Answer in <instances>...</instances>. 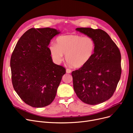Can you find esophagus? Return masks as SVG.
Here are the masks:
<instances>
[{"label": "esophagus", "instance_id": "1", "mask_svg": "<svg viewBox=\"0 0 133 133\" xmlns=\"http://www.w3.org/2000/svg\"><path fill=\"white\" fill-rule=\"evenodd\" d=\"M66 72L67 74L71 73V70H70V69H66Z\"/></svg>", "mask_w": 133, "mask_h": 133}]
</instances>
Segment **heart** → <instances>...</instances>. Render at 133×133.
<instances>
[{
    "label": "heart",
    "mask_w": 133,
    "mask_h": 133,
    "mask_svg": "<svg viewBox=\"0 0 133 133\" xmlns=\"http://www.w3.org/2000/svg\"><path fill=\"white\" fill-rule=\"evenodd\" d=\"M96 43L89 36L66 35L58 37L56 44L52 43L49 49L56 63L60 64L65 55V61L70 66L80 68L88 64L94 55Z\"/></svg>",
    "instance_id": "b5f03b06"
}]
</instances>
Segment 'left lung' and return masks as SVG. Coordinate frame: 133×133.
Masks as SVG:
<instances>
[{"mask_svg": "<svg viewBox=\"0 0 133 133\" xmlns=\"http://www.w3.org/2000/svg\"><path fill=\"white\" fill-rule=\"evenodd\" d=\"M96 43L88 64L72 72L74 89L83 102L95 105L105 102L115 92L121 77V54L109 35L102 29L77 28Z\"/></svg>", "mask_w": 133, "mask_h": 133, "instance_id": "8db88e82", "label": "left lung"}]
</instances>
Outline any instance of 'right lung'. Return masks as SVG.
Masks as SVG:
<instances>
[{
  "label": "right lung",
  "instance_id": "1",
  "mask_svg": "<svg viewBox=\"0 0 133 133\" xmlns=\"http://www.w3.org/2000/svg\"><path fill=\"white\" fill-rule=\"evenodd\" d=\"M60 33L50 28H30L18 41L10 61L13 88L27 105L36 108L50 105L55 98L62 76V66L52 62L48 48Z\"/></svg>",
  "mask_w": 133,
  "mask_h": 133
}]
</instances>
